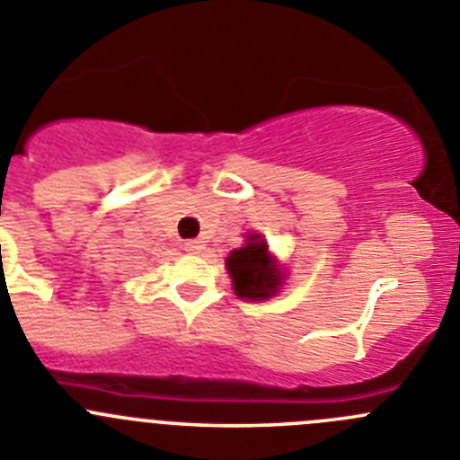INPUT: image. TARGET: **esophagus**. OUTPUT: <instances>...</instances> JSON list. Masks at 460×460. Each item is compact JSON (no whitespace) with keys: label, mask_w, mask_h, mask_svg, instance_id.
I'll list each match as a JSON object with an SVG mask.
<instances>
[{"label":"esophagus","mask_w":460,"mask_h":460,"mask_svg":"<svg viewBox=\"0 0 460 460\" xmlns=\"http://www.w3.org/2000/svg\"><path fill=\"white\" fill-rule=\"evenodd\" d=\"M183 250H186L188 254H199V252L204 250V244H201L199 240H186V243H183Z\"/></svg>","instance_id":"esophagus-1"}]
</instances>
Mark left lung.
Wrapping results in <instances>:
<instances>
[{
    "mask_svg": "<svg viewBox=\"0 0 460 460\" xmlns=\"http://www.w3.org/2000/svg\"><path fill=\"white\" fill-rule=\"evenodd\" d=\"M247 238L250 243L231 252L226 268L234 279V290L238 297L265 299L279 290L281 274L277 272V265L270 259L263 238L261 235H247Z\"/></svg>",
    "mask_w": 460,
    "mask_h": 460,
    "instance_id": "1",
    "label": "left lung"
}]
</instances>
